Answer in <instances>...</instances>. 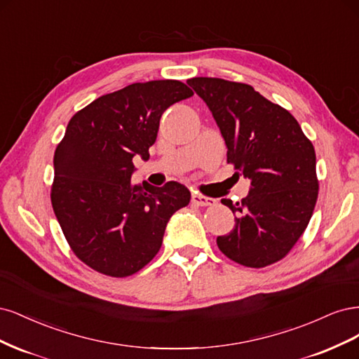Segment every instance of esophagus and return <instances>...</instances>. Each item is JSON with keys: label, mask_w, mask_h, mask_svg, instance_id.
<instances>
[{"label": "esophagus", "mask_w": 359, "mask_h": 359, "mask_svg": "<svg viewBox=\"0 0 359 359\" xmlns=\"http://www.w3.org/2000/svg\"><path fill=\"white\" fill-rule=\"evenodd\" d=\"M192 204L200 205V207H207V205H215L216 201L213 198H209V196H204L201 194H192Z\"/></svg>", "instance_id": "esophagus-1"}]
</instances>
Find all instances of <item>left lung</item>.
Masks as SVG:
<instances>
[{"label":"left lung","instance_id":"8db88e82","mask_svg":"<svg viewBox=\"0 0 359 359\" xmlns=\"http://www.w3.org/2000/svg\"><path fill=\"white\" fill-rule=\"evenodd\" d=\"M188 85L222 133L226 163L252 184L241 203L222 200L236 213V225L216 238L217 248L250 269L283 259L303 236L318 200L313 144L291 113L250 85L217 77H194Z\"/></svg>","mask_w":359,"mask_h":359}]
</instances>
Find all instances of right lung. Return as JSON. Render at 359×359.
Returning <instances> with one entry per match:
<instances>
[{
    "label": "right lung",
    "mask_w": 359,
    "mask_h": 359,
    "mask_svg": "<svg viewBox=\"0 0 359 359\" xmlns=\"http://www.w3.org/2000/svg\"><path fill=\"white\" fill-rule=\"evenodd\" d=\"M194 92L179 80L133 83L79 110L53 156L50 201L74 255L110 277H128L155 258L168 219L188 205L177 182L134 184L133 158H149L159 119Z\"/></svg>",
    "instance_id": "1"
}]
</instances>
